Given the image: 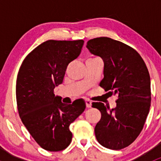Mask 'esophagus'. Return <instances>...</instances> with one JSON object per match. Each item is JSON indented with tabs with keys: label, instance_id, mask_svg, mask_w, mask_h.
<instances>
[{
	"label": "esophagus",
	"instance_id": "34e87169",
	"mask_svg": "<svg viewBox=\"0 0 161 161\" xmlns=\"http://www.w3.org/2000/svg\"><path fill=\"white\" fill-rule=\"evenodd\" d=\"M85 102H86V105L87 108H91V107H92V102H91L90 100H86Z\"/></svg>",
	"mask_w": 161,
	"mask_h": 161
}]
</instances>
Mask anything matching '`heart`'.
<instances>
[{"mask_svg": "<svg viewBox=\"0 0 161 161\" xmlns=\"http://www.w3.org/2000/svg\"><path fill=\"white\" fill-rule=\"evenodd\" d=\"M97 58H90V59H89V60H92V59H97Z\"/></svg>", "mask_w": 161, "mask_h": 161, "instance_id": "heart-1", "label": "heart"}]
</instances>
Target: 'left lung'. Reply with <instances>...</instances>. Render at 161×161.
<instances>
[{
    "instance_id": "1",
    "label": "left lung",
    "mask_w": 161,
    "mask_h": 161,
    "mask_svg": "<svg viewBox=\"0 0 161 161\" xmlns=\"http://www.w3.org/2000/svg\"><path fill=\"white\" fill-rule=\"evenodd\" d=\"M89 50L104 62L100 87L117 96V107L110 109L94 102L92 108L101 113L95 127L100 145L119 150L129 147L143 129L151 103L150 77L142 57L129 45L109 37L87 42Z\"/></svg>"
}]
</instances>
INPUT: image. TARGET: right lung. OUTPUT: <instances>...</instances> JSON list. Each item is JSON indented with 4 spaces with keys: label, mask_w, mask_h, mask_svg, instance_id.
I'll return each instance as SVG.
<instances>
[{
    "label": "right lung",
    "mask_w": 161,
    "mask_h": 161,
    "mask_svg": "<svg viewBox=\"0 0 161 161\" xmlns=\"http://www.w3.org/2000/svg\"><path fill=\"white\" fill-rule=\"evenodd\" d=\"M84 41L43 42L22 61L16 80V101L22 123L32 137L47 151H61L71 143L69 126L86 108L82 100L64 104L55 97L66 69L80 54Z\"/></svg>",
    "instance_id": "1"
}]
</instances>
